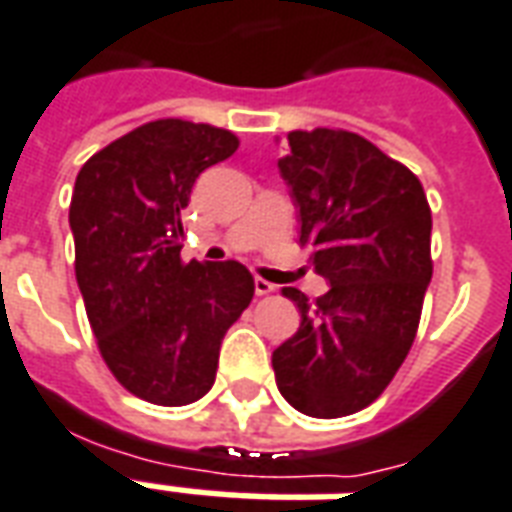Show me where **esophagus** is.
Masks as SVG:
<instances>
[{
  "instance_id": "obj_1",
  "label": "esophagus",
  "mask_w": 512,
  "mask_h": 512,
  "mask_svg": "<svg viewBox=\"0 0 512 512\" xmlns=\"http://www.w3.org/2000/svg\"><path fill=\"white\" fill-rule=\"evenodd\" d=\"M273 290H276V287H273L271 282H265V279H260V276H257V279H255V292H257V295H271Z\"/></svg>"
}]
</instances>
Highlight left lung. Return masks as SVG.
<instances>
[{
  "mask_svg": "<svg viewBox=\"0 0 512 512\" xmlns=\"http://www.w3.org/2000/svg\"><path fill=\"white\" fill-rule=\"evenodd\" d=\"M279 171L300 209V247L330 290L295 287L300 327L273 351L276 386L295 411L338 419L368 408L419 330L432 279V212L419 177L343 128L290 131Z\"/></svg>",
  "mask_w": 512,
  "mask_h": 512,
  "instance_id": "left-lung-1",
  "label": "left lung"
}]
</instances>
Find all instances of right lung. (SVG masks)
<instances>
[{
	"label": "right lung",
	"instance_id": "right-lung-1",
	"mask_svg": "<svg viewBox=\"0 0 512 512\" xmlns=\"http://www.w3.org/2000/svg\"><path fill=\"white\" fill-rule=\"evenodd\" d=\"M236 150L228 128L163 117L96 152L74 182L69 225L85 314L112 376L147 403L201 400L222 338L255 295L236 260L179 255L195 179Z\"/></svg>",
	"mask_w": 512,
	"mask_h": 512
}]
</instances>
